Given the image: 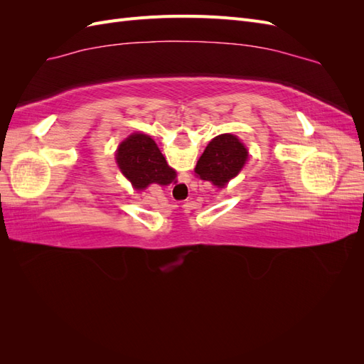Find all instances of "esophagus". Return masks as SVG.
<instances>
[{
  "instance_id": "1",
  "label": "esophagus",
  "mask_w": 364,
  "mask_h": 364,
  "mask_svg": "<svg viewBox=\"0 0 364 364\" xmlns=\"http://www.w3.org/2000/svg\"><path fill=\"white\" fill-rule=\"evenodd\" d=\"M174 191H178V193H186V185L182 183V181H179L178 183H176V186H174Z\"/></svg>"
}]
</instances>
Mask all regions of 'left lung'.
I'll return each mask as SVG.
<instances>
[{"label":"left lung","instance_id":"1","mask_svg":"<svg viewBox=\"0 0 364 364\" xmlns=\"http://www.w3.org/2000/svg\"><path fill=\"white\" fill-rule=\"evenodd\" d=\"M249 151L235 135L223 134L215 136L206 146L203 155L197 161L194 173L202 181H209L218 188L232 181L243 170Z\"/></svg>","mask_w":364,"mask_h":364}]
</instances>
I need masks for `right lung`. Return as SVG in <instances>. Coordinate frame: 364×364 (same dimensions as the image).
Returning <instances> with one entry per match:
<instances>
[{
    "label": "right lung",
    "mask_w": 364,
    "mask_h": 364,
    "mask_svg": "<svg viewBox=\"0 0 364 364\" xmlns=\"http://www.w3.org/2000/svg\"><path fill=\"white\" fill-rule=\"evenodd\" d=\"M115 159L135 190H146L150 183L168 185L176 179V171L168 167L156 142L144 134L127 136L118 146Z\"/></svg>",
    "instance_id": "right-lung-1"
}]
</instances>
